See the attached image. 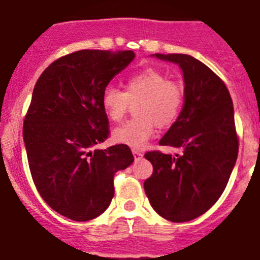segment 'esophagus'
Segmentation results:
<instances>
[{"mask_svg": "<svg viewBox=\"0 0 260 260\" xmlns=\"http://www.w3.org/2000/svg\"><path fill=\"white\" fill-rule=\"evenodd\" d=\"M132 153H133V156H135L136 160H140V158H142V156H143L142 153H141L140 151H137V150H133Z\"/></svg>", "mask_w": 260, "mask_h": 260, "instance_id": "34e87169", "label": "esophagus"}]
</instances>
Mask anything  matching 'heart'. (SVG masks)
Segmentation results:
<instances>
[{
	"instance_id": "heart-1",
	"label": "heart",
	"mask_w": 260,
	"mask_h": 260,
	"mask_svg": "<svg viewBox=\"0 0 260 260\" xmlns=\"http://www.w3.org/2000/svg\"><path fill=\"white\" fill-rule=\"evenodd\" d=\"M138 118L114 128L113 141L119 145L141 150L155 133L156 123L160 127L173 124L183 107V92L178 85L155 69H147L127 79L124 91L114 86L105 87L102 94V109L112 122H119L136 104Z\"/></svg>"
}]
</instances>
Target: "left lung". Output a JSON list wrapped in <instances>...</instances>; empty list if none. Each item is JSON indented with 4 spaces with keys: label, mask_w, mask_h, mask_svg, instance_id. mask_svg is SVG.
Listing matches in <instances>:
<instances>
[{
    "label": "left lung",
    "mask_w": 260,
    "mask_h": 260,
    "mask_svg": "<svg viewBox=\"0 0 260 260\" xmlns=\"http://www.w3.org/2000/svg\"><path fill=\"white\" fill-rule=\"evenodd\" d=\"M152 57L175 63L183 72V108L158 142L180 148L181 153H145L153 173L143 186L161 217L186 222L217 202L236 164L233 100L222 80L191 55L156 53Z\"/></svg>",
    "instance_id": "8db88e82"
}]
</instances>
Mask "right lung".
Masks as SVG:
<instances>
[{
    "label": "right lung",
    "mask_w": 260,
    "mask_h": 260,
    "mask_svg": "<svg viewBox=\"0 0 260 260\" xmlns=\"http://www.w3.org/2000/svg\"><path fill=\"white\" fill-rule=\"evenodd\" d=\"M133 50H79L44 70L22 128L30 173L48 206L74 221L102 215L114 197V174L135 157L128 146H95L109 136L102 94L135 59Z\"/></svg>",
    "instance_id": "1"
}]
</instances>
